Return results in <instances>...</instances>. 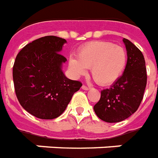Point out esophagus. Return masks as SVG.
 I'll use <instances>...</instances> for the list:
<instances>
[{
  "mask_svg": "<svg viewBox=\"0 0 158 158\" xmlns=\"http://www.w3.org/2000/svg\"><path fill=\"white\" fill-rule=\"evenodd\" d=\"M81 88H82V89H83V90H86V91H87V90H89V89H90V87H87V86H82V87H81Z\"/></svg>",
  "mask_w": 158,
  "mask_h": 158,
  "instance_id": "obj_1",
  "label": "esophagus"
}]
</instances>
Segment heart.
<instances>
[{
  "instance_id": "1",
  "label": "heart",
  "mask_w": 158,
  "mask_h": 158,
  "mask_svg": "<svg viewBox=\"0 0 158 158\" xmlns=\"http://www.w3.org/2000/svg\"><path fill=\"white\" fill-rule=\"evenodd\" d=\"M127 64V53L121 46L112 43L96 41L79 49L77 59L69 58V69L80 77L90 69L93 80L100 86H109L121 77Z\"/></svg>"
}]
</instances>
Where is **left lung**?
Segmentation results:
<instances>
[{"label": "left lung", "mask_w": 158, "mask_h": 158, "mask_svg": "<svg viewBox=\"0 0 158 158\" xmlns=\"http://www.w3.org/2000/svg\"><path fill=\"white\" fill-rule=\"evenodd\" d=\"M127 64L123 74L109 89L101 92L93 109L97 116L108 123H117L132 115L140 104L147 86L145 59L134 44L123 39Z\"/></svg>", "instance_id": "obj_1"}]
</instances>
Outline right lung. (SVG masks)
I'll return each mask as SVG.
<instances>
[{"instance_id":"add662e5","label":"right lung","mask_w":158,"mask_h":158,"mask_svg":"<svg viewBox=\"0 0 158 158\" xmlns=\"http://www.w3.org/2000/svg\"><path fill=\"white\" fill-rule=\"evenodd\" d=\"M65 39L45 36L34 40L18 53L13 65V82L19 103L32 115L53 119L61 115L82 84L69 79L62 67Z\"/></svg>"}]
</instances>
